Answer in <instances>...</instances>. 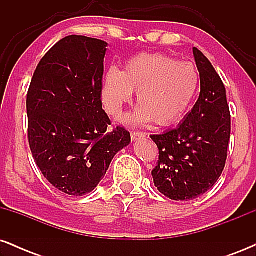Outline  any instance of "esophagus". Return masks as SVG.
I'll use <instances>...</instances> for the list:
<instances>
[{"mask_svg": "<svg viewBox=\"0 0 256 256\" xmlns=\"http://www.w3.org/2000/svg\"><path fill=\"white\" fill-rule=\"evenodd\" d=\"M146 136V132L143 131H131V138L132 140H140V138H144Z\"/></svg>", "mask_w": 256, "mask_h": 256, "instance_id": "obj_1", "label": "esophagus"}]
</instances>
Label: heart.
Wrapping results in <instances>:
<instances>
[{
	"mask_svg": "<svg viewBox=\"0 0 256 256\" xmlns=\"http://www.w3.org/2000/svg\"><path fill=\"white\" fill-rule=\"evenodd\" d=\"M198 73L192 62L161 52H143L132 58L124 71L110 68L102 88L107 113L118 118L137 91L138 108L128 118L132 122L165 126L173 124L188 110L198 89Z\"/></svg>",
	"mask_w": 256,
	"mask_h": 256,
	"instance_id": "obj_1",
	"label": "heart"
}]
</instances>
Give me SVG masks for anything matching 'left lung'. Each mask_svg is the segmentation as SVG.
<instances>
[{
    "mask_svg": "<svg viewBox=\"0 0 256 256\" xmlns=\"http://www.w3.org/2000/svg\"><path fill=\"white\" fill-rule=\"evenodd\" d=\"M201 91L178 128L150 138L158 148L152 171L155 186L166 198L190 201L216 183L228 158L231 116L222 78L207 58L194 48Z\"/></svg>",
    "mask_w": 256,
    "mask_h": 256,
    "instance_id": "8db88e82",
    "label": "left lung"
}]
</instances>
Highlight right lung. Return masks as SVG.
I'll list each match as a JSON object with an SVG mask.
<instances>
[{"instance_id":"add662e5","label":"right lung","mask_w":256,"mask_h":256,"mask_svg":"<svg viewBox=\"0 0 256 256\" xmlns=\"http://www.w3.org/2000/svg\"><path fill=\"white\" fill-rule=\"evenodd\" d=\"M106 46L96 38H62L37 64L28 91L32 156L44 178L66 195L92 192L131 140L122 126L110 130L102 110Z\"/></svg>"}]
</instances>
